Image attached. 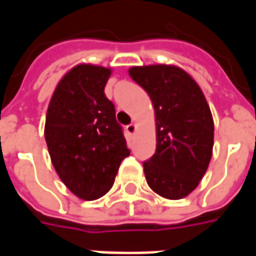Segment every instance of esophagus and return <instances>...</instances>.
Segmentation results:
<instances>
[{"label": "esophagus", "instance_id": "esophagus-1", "mask_svg": "<svg viewBox=\"0 0 256 256\" xmlns=\"http://www.w3.org/2000/svg\"><path fill=\"white\" fill-rule=\"evenodd\" d=\"M126 130H128V133L130 134V136H133V134L136 133V130H137V124H136V123H132V124H128V128H126Z\"/></svg>", "mask_w": 256, "mask_h": 256}]
</instances>
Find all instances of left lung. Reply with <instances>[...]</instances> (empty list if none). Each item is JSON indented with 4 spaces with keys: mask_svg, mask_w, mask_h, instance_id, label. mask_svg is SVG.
I'll return each mask as SVG.
<instances>
[{
    "mask_svg": "<svg viewBox=\"0 0 256 256\" xmlns=\"http://www.w3.org/2000/svg\"><path fill=\"white\" fill-rule=\"evenodd\" d=\"M130 76L150 94L155 110L156 152L144 162L150 188L178 200L198 188L214 146V120L198 82L172 64L137 66Z\"/></svg>",
    "mask_w": 256,
    "mask_h": 256,
    "instance_id": "left-lung-1",
    "label": "left lung"
}]
</instances>
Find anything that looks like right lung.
<instances>
[{"mask_svg": "<svg viewBox=\"0 0 256 256\" xmlns=\"http://www.w3.org/2000/svg\"><path fill=\"white\" fill-rule=\"evenodd\" d=\"M111 74L102 66H75L58 80L48 106L50 160L64 185L82 200L104 196L130 155L115 106L104 93Z\"/></svg>", "mask_w": 256, "mask_h": 256, "instance_id": "1", "label": "right lung"}]
</instances>
